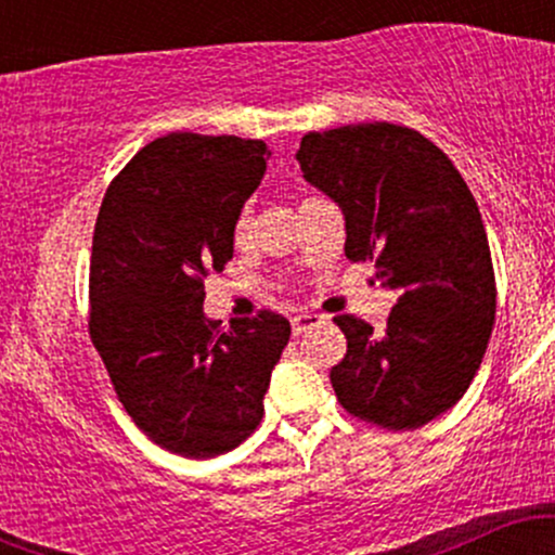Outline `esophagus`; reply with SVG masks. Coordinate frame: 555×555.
<instances>
[{
  "label": "esophagus",
  "instance_id": "1",
  "mask_svg": "<svg viewBox=\"0 0 555 555\" xmlns=\"http://www.w3.org/2000/svg\"><path fill=\"white\" fill-rule=\"evenodd\" d=\"M321 323H326V315H318V313H297L292 318V331H295V336L305 334V331L321 326Z\"/></svg>",
  "mask_w": 555,
  "mask_h": 555
}]
</instances>
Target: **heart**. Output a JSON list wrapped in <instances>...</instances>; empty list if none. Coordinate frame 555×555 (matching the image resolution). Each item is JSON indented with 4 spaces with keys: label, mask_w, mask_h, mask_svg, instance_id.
I'll use <instances>...</instances> for the list:
<instances>
[{
    "label": "heart",
    "mask_w": 555,
    "mask_h": 555,
    "mask_svg": "<svg viewBox=\"0 0 555 555\" xmlns=\"http://www.w3.org/2000/svg\"><path fill=\"white\" fill-rule=\"evenodd\" d=\"M247 229H250V219H247V214H242L237 219V227H234V237L242 242L247 237Z\"/></svg>",
    "instance_id": "obj_1"
}]
</instances>
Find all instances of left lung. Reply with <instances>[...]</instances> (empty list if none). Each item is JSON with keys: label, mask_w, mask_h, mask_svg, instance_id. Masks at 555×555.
<instances>
[{"label": "left lung", "mask_w": 555, "mask_h": 555, "mask_svg": "<svg viewBox=\"0 0 555 555\" xmlns=\"http://www.w3.org/2000/svg\"><path fill=\"white\" fill-rule=\"evenodd\" d=\"M305 182L341 208L349 260H373L397 292L384 334L336 315L347 354L331 367L341 406L388 430H415L473 384L495 321V279L467 182L428 138L367 122L308 132Z\"/></svg>", "instance_id": "left-lung-1"}]
</instances>
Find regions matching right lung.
I'll use <instances>...</instances> for the list:
<instances>
[{"label": "right lung", "mask_w": 555, "mask_h": 555, "mask_svg": "<svg viewBox=\"0 0 555 555\" xmlns=\"http://www.w3.org/2000/svg\"><path fill=\"white\" fill-rule=\"evenodd\" d=\"M263 140L171 132L106 190L91 253V339L151 441L211 460L258 428L292 326L263 310L229 328L203 313L245 201L263 180Z\"/></svg>", "instance_id": "add662e5"}]
</instances>
